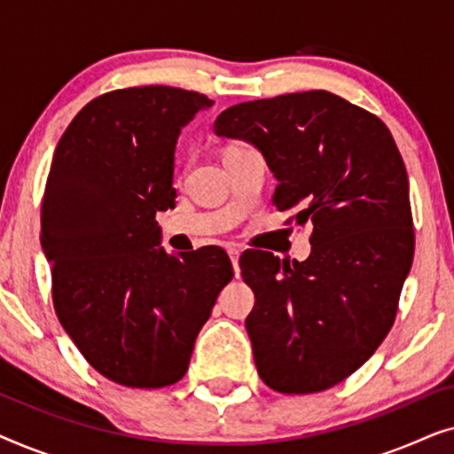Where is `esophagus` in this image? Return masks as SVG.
I'll list each match as a JSON object with an SVG mask.
<instances>
[{
    "label": "esophagus",
    "mask_w": 454,
    "mask_h": 454,
    "mask_svg": "<svg viewBox=\"0 0 454 454\" xmlns=\"http://www.w3.org/2000/svg\"><path fill=\"white\" fill-rule=\"evenodd\" d=\"M229 258H231L235 277H239V250L238 247H229Z\"/></svg>",
    "instance_id": "esophagus-1"
}]
</instances>
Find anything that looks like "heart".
Listing matches in <instances>:
<instances>
[{
  "label": "heart",
  "mask_w": 454,
  "mask_h": 454,
  "mask_svg": "<svg viewBox=\"0 0 454 454\" xmlns=\"http://www.w3.org/2000/svg\"><path fill=\"white\" fill-rule=\"evenodd\" d=\"M231 148H233V146H231Z\"/></svg>",
  "instance_id": "obj_1"
}]
</instances>
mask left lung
Masks as SVG:
<instances>
[{
  "label": "left lung",
  "instance_id": "8db88e82",
  "mask_svg": "<svg viewBox=\"0 0 454 454\" xmlns=\"http://www.w3.org/2000/svg\"><path fill=\"white\" fill-rule=\"evenodd\" d=\"M216 136L252 142L277 177L272 204L312 223L303 262L239 260L256 303L246 318L258 374L285 395L343 382L395 325L413 262L405 163L380 117L328 90L233 105Z\"/></svg>",
  "mask_w": 454,
  "mask_h": 454
}]
</instances>
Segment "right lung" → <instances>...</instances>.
<instances>
[{"mask_svg": "<svg viewBox=\"0 0 454 454\" xmlns=\"http://www.w3.org/2000/svg\"><path fill=\"white\" fill-rule=\"evenodd\" d=\"M210 105L176 86L117 89L84 105L55 148L41 207L55 314L86 362L123 387L182 380L233 278L221 247L167 254L154 221L176 207L177 136Z\"/></svg>", "mask_w": 454, "mask_h": 454, "instance_id": "1", "label": "right lung"}]
</instances>
